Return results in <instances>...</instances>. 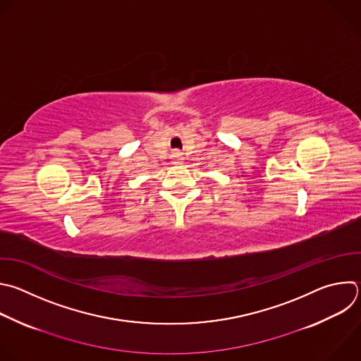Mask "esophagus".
Wrapping results in <instances>:
<instances>
[{
    "label": "esophagus",
    "mask_w": 361,
    "mask_h": 361,
    "mask_svg": "<svg viewBox=\"0 0 361 361\" xmlns=\"http://www.w3.org/2000/svg\"><path fill=\"white\" fill-rule=\"evenodd\" d=\"M174 163H181V160H183V157H181V153L180 152H174Z\"/></svg>",
    "instance_id": "1"
}]
</instances>
